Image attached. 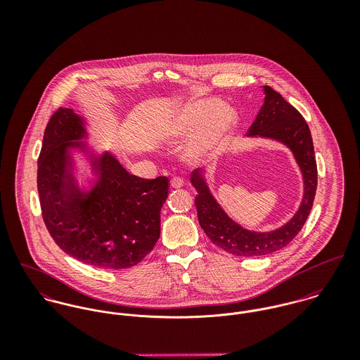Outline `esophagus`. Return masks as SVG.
Wrapping results in <instances>:
<instances>
[{
  "label": "esophagus",
  "instance_id": "34e87169",
  "mask_svg": "<svg viewBox=\"0 0 360 360\" xmlns=\"http://www.w3.org/2000/svg\"><path fill=\"white\" fill-rule=\"evenodd\" d=\"M170 186H172L173 188H181V187L184 186V180H183L181 177H173V179L170 180Z\"/></svg>",
  "mask_w": 360,
  "mask_h": 360
}]
</instances>
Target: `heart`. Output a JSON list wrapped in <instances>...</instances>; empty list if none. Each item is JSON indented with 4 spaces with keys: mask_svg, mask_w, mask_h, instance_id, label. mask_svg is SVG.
Returning a JSON list of instances; mask_svg holds the SVG:
<instances>
[{
    "mask_svg": "<svg viewBox=\"0 0 360 360\" xmlns=\"http://www.w3.org/2000/svg\"><path fill=\"white\" fill-rule=\"evenodd\" d=\"M237 122V112L220 100L198 98L176 112L160 134L169 141H180L194 131L184 147V155L191 162H201L224 146Z\"/></svg>",
    "mask_w": 360,
    "mask_h": 360,
    "instance_id": "b5f03b06",
    "label": "heart"
}]
</instances>
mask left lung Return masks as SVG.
I'll return each mask as SVG.
<instances>
[{"instance_id":"8db88e82","label":"left lung","mask_w":360,"mask_h":360,"mask_svg":"<svg viewBox=\"0 0 360 360\" xmlns=\"http://www.w3.org/2000/svg\"><path fill=\"white\" fill-rule=\"evenodd\" d=\"M263 91L264 103L247 134L277 140L285 144L295 156L304 176V198L294 217L273 231H250L230 219L216 202L200 169L191 174V183L198 193L195 206L200 226L214 245L237 257H263L287 247L304 227L317 187V166L308 123L271 87L263 86Z\"/></svg>"}]
</instances>
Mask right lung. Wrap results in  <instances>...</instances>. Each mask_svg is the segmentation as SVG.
Masks as SVG:
<instances>
[{
  "label": "right lung",
  "instance_id": "right-lung-1",
  "mask_svg": "<svg viewBox=\"0 0 360 360\" xmlns=\"http://www.w3.org/2000/svg\"><path fill=\"white\" fill-rule=\"evenodd\" d=\"M84 120L59 108L47 123L39 156L37 190L41 213L56 245L83 263L105 269H127L140 263L160 236V209L169 179L130 174L105 153L91 160L98 180L82 193L72 173L70 148L84 150Z\"/></svg>",
  "mask_w": 360,
  "mask_h": 360
}]
</instances>
